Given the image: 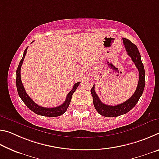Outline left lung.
I'll list each match as a JSON object with an SVG mask.
<instances>
[{
    "label": "left lung",
    "mask_w": 159,
    "mask_h": 159,
    "mask_svg": "<svg viewBox=\"0 0 159 159\" xmlns=\"http://www.w3.org/2000/svg\"><path fill=\"white\" fill-rule=\"evenodd\" d=\"M123 42L125 45V50L128 55L131 57L132 60L135 64V66L139 71V81L138 87L135 92L128 100L123 102L121 104L116 106L107 105L101 102L100 99L97 95L95 91V84L90 90V93L93 95V104L95 109L99 114L106 117H116L120 115L125 114L133 108L138 103L139 98L142 96L145 86V71L144 65L142 62L141 56L139 54L138 47L133 44L128 39L123 38Z\"/></svg>",
    "instance_id": "left-lung-1"
}]
</instances>
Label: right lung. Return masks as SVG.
Listing matches in <instances>:
<instances>
[{"instance_id": "add662e5", "label": "right lung", "mask_w": 159, "mask_h": 159, "mask_svg": "<svg viewBox=\"0 0 159 159\" xmlns=\"http://www.w3.org/2000/svg\"><path fill=\"white\" fill-rule=\"evenodd\" d=\"M27 48L28 47L26 48L25 52H24L23 57L21 58L20 64H19L17 71H16V74H17V78H16V85H17V89L19 96L20 97L21 100L24 102V103L26 104V107H27L29 109L31 110L32 111L34 112L35 114H36L38 115L43 116H48V117L60 116L62 115L67 110V108L69 107L70 102H71V100L72 95H73L74 93L77 89L78 86L79 85L80 82H78L75 83L74 85L73 88H72V90L70 91V92L68 93V95H67L66 100L64 101V103L61 104V105L58 106L57 107H53V108H47V107H43L38 105L37 104L35 103V102L32 100L30 98H29V96L27 95V93H26L25 88H24V85L22 84V82H21V74H20L21 66L22 65L24 59L25 57Z\"/></svg>"}]
</instances>
